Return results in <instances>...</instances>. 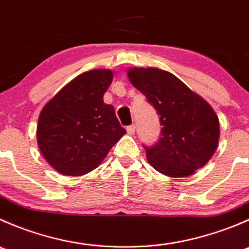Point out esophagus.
<instances>
[{
    "instance_id": "esophagus-1",
    "label": "esophagus",
    "mask_w": 249,
    "mask_h": 249,
    "mask_svg": "<svg viewBox=\"0 0 249 249\" xmlns=\"http://www.w3.org/2000/svg\"><path fill=\"white\" fill-rule=\"evenodd\" d=\"M126 131L129 135H134L135 134V125L134 124L129 125V126L126 127Z\"/></svg>"
}]
</instances>
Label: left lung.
Instances as JSON below:
<instances>
[{
    "label": "left lung",
    "mask_w": 249,
    "mask_h": 249,
    "mask_svg": "<svg viewBox=\"0 0 249 249\" xmlns=\"http://www.w3.org/2000/svg\"><path fill=\"white\" fill-rule=\"evenodd\" d=\"M130 82L160 115V140L143 145L149 164L170 177H187L212 158L219 120L212 107L182 80L159 69H130Z\"/></svg>",
    "instance_id": "8db88e82"
}]
</instances>
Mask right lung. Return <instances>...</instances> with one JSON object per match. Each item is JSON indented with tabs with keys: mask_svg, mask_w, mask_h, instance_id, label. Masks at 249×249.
Returning a JSON list of instances; mask_svg holds the SVG:
<instances>
[{
	"mask_svg": "<svg viewBox=\"0 0 249 249\" xmlns=\"http://www.w3.org/2000/svg\"><path fill=\"white\" fill-rule=\"evenodd\" d=\"M112 80L109 70L84 72L41 110L37 125L39 150L61 175L82 176L96 169L126 132L114 107L104 102Z\"/></svg>",
	"mask_w": 249,
	"mask_h": 249,
	"instance_id": "1",
	"label": "right lung"
}]
</instances>
